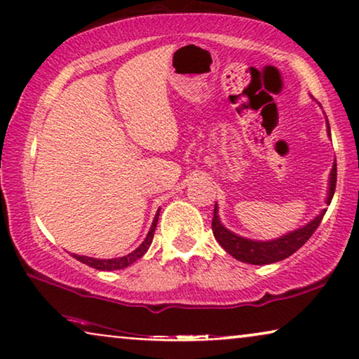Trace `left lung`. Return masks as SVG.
<instances>
[{
  "instance_id": "1",
  "label": "left lung",
  "mask_w": 359,
  "mask_h": 359,
  "mask_svg": "<svg viewBox=\"0 0 359 359\" xmlns=\"http://www.w3.org/2000/svg\"><path fill=\"white\" fill-rule=\"evenodd\" d=\"M327 134H330V126L327 121ZM335 184H337V161H333L330 178H328V191H327V205H330L333 194H335ZM327 209H322L311 222H307L302 227L291 232L281 235V237L273 240H253L245 238L242 235L232 232L224 224L220 222L219 217V208L217 204L214 205V217H212V232L214 237L220 243L225 252L232 255L235 259L250 264H271L281 259L291 257L294 252H297L304 243L311 238V235L316 232L318 224L322 222L323 215H325Z\"/></svg>"
}]
</instances>
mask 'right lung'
I'll list each match as a JSON object with an SVG mask.
<instances>
[{
    "label": "right lung",
    "instance_id": "obj_1",
    "mask_svg": "<svg viewBox=\"0 0 359 359\" xmlns=\"http://www.w3.org/2000/svg\"><path fill=\"white\" fill-rule=\"evenodd\" d=\"M158 215H160V209L156 210L155 219H154V222H151V227L149 230V233H147V237H145L144 242H142L139 247L134 250V252L129 253V255H126V257L109 258V259L81 257V255H73V257H75L78 262L85 263V264H88V266H91V268H95V269H100V271H114V269H124L127 266H130V264L135 263L140 257H144V255L147 253V250H149L151 240H154L156 222H158Z\"/></svg>",
    "mask_w": 359,
    "mask_h": 359
}]
</instances>
